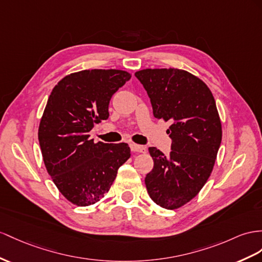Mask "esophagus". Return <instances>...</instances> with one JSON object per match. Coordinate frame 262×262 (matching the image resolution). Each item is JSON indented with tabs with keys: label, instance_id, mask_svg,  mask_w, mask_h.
<instances>
[{
	"label": "esophagus",
	"instance_id": "obj_1",
	"mask_svg": "<svg viewBox=\"0 0 262 262\" xmlns=\"http://www.w3.org/2000/svg\"><path fill=\"white\" fill-rule=\"evenodd\" d=\"M130 149L134 152H146L145 147L137 145V144H130Z\"/></svg>",
	"mask_w": 262,
	"mask_h": 262
}]
</instances>
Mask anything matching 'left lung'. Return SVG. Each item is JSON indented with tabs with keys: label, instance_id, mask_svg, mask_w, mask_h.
<instances>
[{
	"label": "left lung",
	"instance_id": "8db88e82",
	"mask_svg": "<svg viewBox=\"0 0 262 262\" xmlns=\"http://www.w3.org/2000/svg\"><path fill=\"white\" fill-rule=\"evenodd\" d=\"M150 98L154 116L170 122L168 156L149 147L154 168L145 185L154 203L177 209L195 198L209 178L223 130L208 86L189 72L146 69L135 73Z\"/></svg>",
	"mask_w": 262,
	"mask_h": 262
}]
</instances>
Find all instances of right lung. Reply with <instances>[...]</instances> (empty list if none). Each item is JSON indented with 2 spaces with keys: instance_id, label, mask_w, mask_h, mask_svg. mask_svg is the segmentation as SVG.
I'll return each mask as SVG.
<instances>
[{
  "instance_id": "obj_1",
  "label": "right lung",
  "mask_w": 262,
  "mask_h": 262,
  "mask_svg": "<svg viewBox=\"0 0 262 262\" xmlns=\"http://www.w3.org/2000/svg\"><path fill=\"white\" fill-rule=\"evenodd\" d=\"M130 77L120 70H85L62 78L51 93L38 142L49 175L74 205L102 199L130 157L128 144H95L90 138L95 124L108 118L112 96Z\"/></svg>"
}]
</instances>
